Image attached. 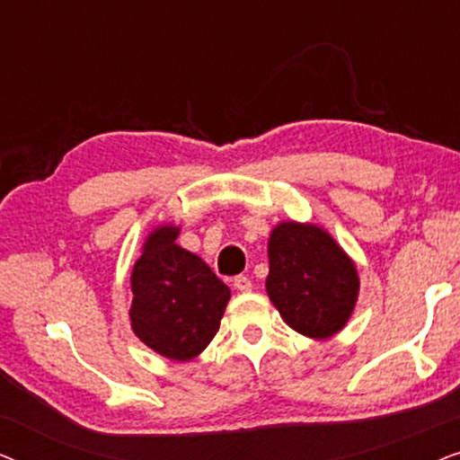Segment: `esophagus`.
Returning <instances> with one entry per match:
<instances>
[{
  "label": "esophagus",
  "mask_w": 460,
  "mask_h": 460,
  "mask_svg": "<svg viewBox=\"0 0 460 460\" xmlns=\"http://www.w3.org/2000/svg\"><path fill=\"white\" fill-rule=\"evenodd\" d=\"M234 288L241 293H249L253 288V282H251L247 276H236L234 279Z\"/></svg>",
  "instance_id": "obj_1"
}]
</instances>
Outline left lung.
Returning a JSON list of instances; mask_svg holds the SVG:
<instances>
[{"mask_svg":"<svg viewBox=\"0 0 460 460\" xmlns=\"http://www.w3.org/2000/svg\"><path fill=\"white\" fill-rule=\"evenodd\" d=\"M266 291L282 320L310 339L343 331L354 314L360 276L329 230L312 222H279L268 238Z\"/></svg>","mask_w":460,"mask_h":460,"instance_id":"8db88e82","label":"left lung"}]
</instances>
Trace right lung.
Segmentation results:
<instances>
[{
    "label": "right lung",
    "instance_id": "1",
    "mask_svg": "<svg viewBox=\"0 0 460 460\" xmlns=\"http://www.w3.org/2000/svg\"><path fill=\"white\" fill-rule=\"evenodd\" d=\"M178 236L180 226L161 224L144 238L131 270L129 323L146 348L188 362L216 337L230 288L199 255L181 249Z\"/></svg>",
    "mask_w": 460,
    "mask_h": 460
}]
</instances>
